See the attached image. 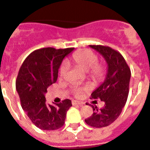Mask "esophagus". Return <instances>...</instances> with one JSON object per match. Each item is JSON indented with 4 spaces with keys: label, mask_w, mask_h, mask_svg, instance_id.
Listing matches in <instances>:
<instances>
[{
    "label": "esophagus",
    "mask_w": 150,
    "mask_h": 150,
    "mask_svg": "<svg viewBox=\"0 0 150 150\" xmlns=\"http://www.w3.org/2000/svg\"><path fill=\"white\" fill-rule=\"evenodd\" d=\"M72 104H73V105H76V104H77V105L82 106V105H83V102L77 101V100H73Z\"/></svg>",
    "instance_id": "obj_1"
}]
</instances>
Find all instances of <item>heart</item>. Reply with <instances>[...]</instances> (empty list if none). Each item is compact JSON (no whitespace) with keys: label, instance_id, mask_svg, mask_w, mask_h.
Wrapping results in <instances>:
<instances>
[{"label":"heart","instance_id":"b5f03b06","mask_svg":"<svg viewBox=\"0 0 150 150\" xmlns=\"http://www.w3.org/2000/svg\"><path fill=\"white\" fill-rule=\"evenodd\" d=\"M71 61L73 63L76 64L83 70L88 71V76L93 79L94 81L98 82L101 80L105 75V68L100 64H98V58L95 53L89 50H84L82 51L76 52L71 57ZM67 70V64L66 62L62 63L59 68V75L64 76L65 75ZM88 89V87L82 88H74V92L76 96H79L83 91Z\"/></svg>","mask_w":150,"mask_h":150}]
</instances>
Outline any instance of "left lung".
I'll list each match as a JSON object with an SVG mask.
<instances>
[{
	"mask_svg": "<svg viewBox=\"0 0 150 150\" xmlns=\"http://www.w3.org/2000/svg\"><path fill=\"white\" fill-rule=\"evenodd\" d=\"M103 56L107 65L104 82L91 93V98L104 102L98 109L92 106L93 114L85 120L93 128H103L112 124L121 114L129 91L131 71L122 55L109 46L89 45Z\"/></svg>",
	"mask_w": 150,
	"mask_h": 150,
	"instance_id": "8db88e82",
	"label": "left lung"
}]
</instances>
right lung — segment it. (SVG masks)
Instances as JSON below:
<instances>
[{
    "label": "right lung",
    "instance_id": "1",
    "mask_svg": "<svg viewBox=\"0 0 150 150\" xmlns=\"http://www.w3.org/2000/svg\"><path fill=\"white\" fill-rule=\"evenodd\" d=\"M74 48L40 49L30 54L21 66L16 82L21 105L38 128L56 130L64 124L67 111L72 106L69 99L60 104L46 103L47 88L58 79L59 69L64 57Z\"/></svg>",
    "mask_w": 150,
    "mask_h": 150
}]
</instances>
